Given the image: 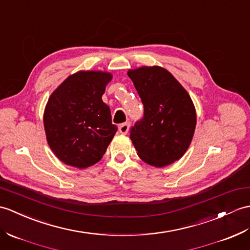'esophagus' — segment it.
Segmentation results:
<instances>
[{"label": "esophagus", "instance_id": "esophagus-1", "mask_svg": "<svg viewBox=\"0 0 250 250\" xmlns=\"http://www.w3.org/2000/svg\"><path fill=\"white\" fill-rule=\"evenodd\" d=\"M129 124L127 123H125V124H121L120 125H119V132L121 133V134H126L127 132H129Z\"/></svg>", "mask_w": 250, "mask_h": 250}]
</instances>
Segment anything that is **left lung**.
<instances>
[{
	"instance_id": "1",
	"label": "left lung",
	"mask_w": 250,
	"mask_h": 250,
	"mask_svg": "<svg viewBox=\"0 0 250 250\" xmlns=\"http://www.w3.org/2000/svg\"><path fill=\"white\" fill-rule=\"evenodd\" d=\"M144 104V117L130 130L137 154L154 167L181 159L196 127L193 101L166 69L141 67L127 71Z\"/></svg>"
}]
</instances>
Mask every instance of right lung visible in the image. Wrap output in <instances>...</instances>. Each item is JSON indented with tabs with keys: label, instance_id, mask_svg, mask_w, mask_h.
I'll list each match as a JSON object with an SVG mask.
<instances>
[{
	"label": "right lung",
	"instance_id": "right-lung-1",
	"mask_svg": "<svg viewBox=\"0 0 250 250\" xmlns=\"http://www.w3.org/2000/svg\"><path fill=\"white\" fill-rule=\"evenodd\" d=\"M112 74L79 71L53 91L43 125L49 146L62 163L86 168L98 163L117 132L111 109L102 101Z\"/></svg>",
	"mask_w": 250,
	"mask_h": 250
}]
</instances>
